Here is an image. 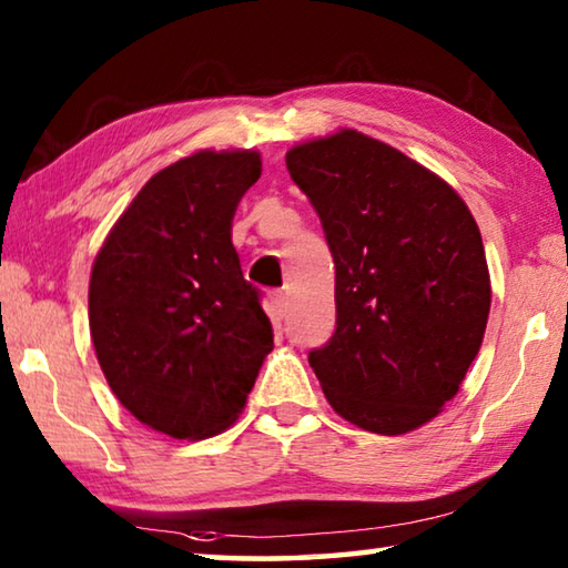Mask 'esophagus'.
I'll return each instance as SVG.
<instances>
[{
    "mask_svg": "<svg viewBox=\"0 0 568 568\" xmlns=\"http://www.w3.org/2000/svg\"><path fill=\"white\" fill-rule=\"evenodd\" d=\"M285 293L283 291H273L271 293V315H273V321H283V315H285Z\"/></svg>",
    "mask_w": 568,
    "mask_h": 568,
    "instance_id": "esophagus-1",
    "label": "esophagus"
}]
</instances>
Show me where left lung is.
<instances>
[{"mask_svg": "<svg viewBox=\"0 0 568 568\" xmlns=\"http://www.w3.org/2000/svg\"><path fill=\"white\" fill-rule=\"evenodd\" d=\"M287 172L335 263V333L307 355L341 418L400 436L436 418L491 311L480 230L458 192L358 130L295 145Z\"/></svg>", "mask_w": 568, "mask_h": 568, "instance_id": "left-lung-1", "label": "left lung"}]
</instances>
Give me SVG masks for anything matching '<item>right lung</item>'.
Here are the masks:
<instances>
[{"mask_svg":"<svg viewBox=\"0 0 568 568\" xmlns=\"http://www.w3.org/2000/svg\"><path fill=\"white\" fill-rule=\"evenodd\" d=\"M255 150H200L134 195L90 275V335L118 400L152 430L200 440L245 408L273 328L233 247Z\"/></svg>","mask_w":568,"mask_h":568,"instance_id":"obj_1","label":"right lung"}]
</instances>
